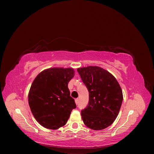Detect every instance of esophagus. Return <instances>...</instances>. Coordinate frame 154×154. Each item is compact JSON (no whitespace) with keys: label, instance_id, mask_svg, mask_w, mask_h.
Segmentation results:
<instances>
[{"label":"esophagus","instance_id":"obj_1","mask_svg":"<svg viewBox=\"0 0 154 154\" xmlns=\"http://www.w3.org/2000/svg\"><path fill=\"white\" fill-rule=\"evenodd\" d=\"M78 101H79V100H78V98H76V99H75V103H76V105H78Z\"/></svg>","mask_w":154,"mask_h":154}]
</instances>
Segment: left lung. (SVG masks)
Returning a JSON list of instances; mask_svg holds the SVG:
<instances>
[{
	"label": "left lung",
	"mask_w": 154,
	"mask_h": 154,
	"mask_svg": "<svg viewBox=\"0 0 154 154\" xmlns=\"http://www.w3.org/2000/svg\"><path fill=\"white\" fill-rule=\"evenodd\" d=\"M77 71L89 93V101L81 115L91 129L109 127L117 118L123 101V92L116 78L97 66L80 67Z\"/></svg>",
	"instance_id": "8db88e82"
}]
</instances>
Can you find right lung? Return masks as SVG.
Listing matches in <instances>:
<instances>
[{"mask_svg": "<svg viewBox=\"0 0 154 154\" xmlns=\"http://www.w3.org/2000/svg\"><path fill=\"white\" fill-rule=\"evenodd\" d=\"M74 76L72 68L53 67L44 70L32 82L28 102L35 119L42 127L55 130L66 125L76 107L68 88Z\"/></svg>", "mask_w": 154, "mask_h": 154, "instance_id": "1", "label": "right lung"}]
</instances>
